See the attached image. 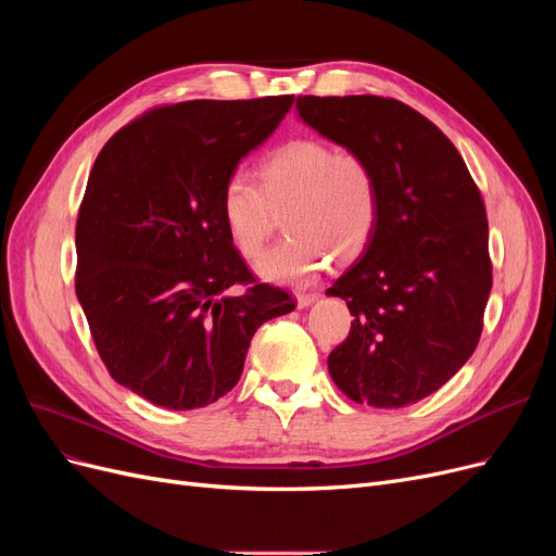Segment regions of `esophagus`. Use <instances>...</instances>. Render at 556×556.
Listing matches in <instances>:
<instances>
[{
  "instance_id": "34e87169",
  "label": "esophagus",
  "mask_w": 556,
  "mask_h": 556,
  "mask_svg": "<svg viewBox=\"0 0 556 556\" xmlns=\"http://www.w3.org/2000/svg\"><path fill=\"white\" fill-rule=\"evenodd\" d=\"M317 301V294L315 292H311V294H296V304H299V308H308V306H313Z\"/></svg>"
}]
</instances>
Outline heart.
Returning <instances> with one entry per match:
<instances>
[{"instance_id": "1", "label": "heart", "mask_w": 556, "mask_h": 556, "mask_svg": "<svg viewBox=\"0 0 556 556\" xmlns=\"http://www.w3.org/2000/svg\"><path fill=\"white\" fill-rule=\"evenodd\" d=\"M262 185L245 172L227 176L220 215L245 260H257L271 237L274 206L285 213L290 237L268 250L257 274L271 282L304 285L333 257L352 262L371 243L380 220V182L359 153H339L317 139L278 146L262 162Z\"/></svg>"}]
</instances>
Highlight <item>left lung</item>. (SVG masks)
Listing matches in <instances>:
<instances>
[{
    "mask_svg": "<svg viewBox=\"0 0 556 556\" xmlns=\"http://www.w3.org/2000/svg\"><path fill=\"white\" fill-rule=\"evenodd\" d=\"M299 117L364 155L380 182V220L362 257L327 290L355 315L329 355L339 390L401 408L443 387L473 355L492 290L482 197L445 134L376 94L299 97Z\"/></svg>",
    "mask_w": 556,
    "mask_h": 556,
    "instance_id": "1",
    "label": "left lung"
}]
</instances>
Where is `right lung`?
Listing matches in <instances>:
<instances>
[{
	"label": "right lung",
	"instance_id": "obj_1",
	"mask_svg": "<svg viewBox=\"0 0 556 556\" xmlns=\"http://www.w3.org/2000/svg\"><path fill=\"white\" fill-rule=\"evenodd\" d=\"M294 97L197 99L129 123L99 153L76 223V296L115 382L169 410L204 408L243 374L252 336L292 313L227 237L220 192ZM233 283H248L229 295Z\"/></svg>",
	"mask_w": 556,
	"mask_h": 556
}]
</instances>
